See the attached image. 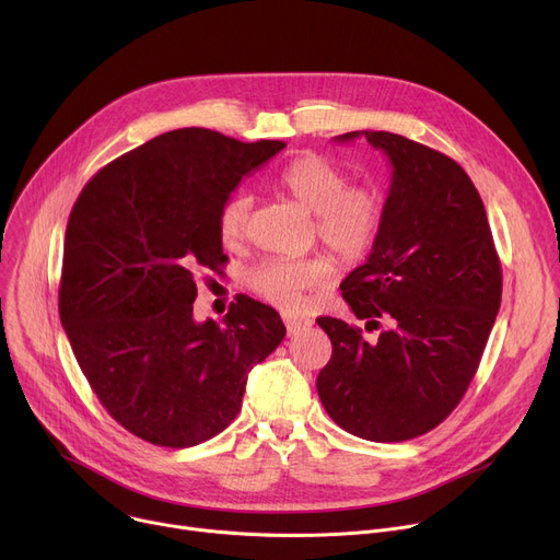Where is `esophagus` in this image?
I'll use <instances>...</instances> for the list:
<instances>
[{"label":"esophagus","instance_id":"34e87169","mask_svg":"<svg viewBox=\"0 0 560 560\" xmlns=\"http://www.w3.org/2000/svg\"><path fill=\"white\" fill-rule=\"evenodd\" d=\"M284 325H287V331L289 336H295L300 331H305L312 327V320L307 318H295V316H284Z\"/></svg>","mask_w":560,"mask_h":560}]
</instances>
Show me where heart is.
<instances>
[{"mask_svg": "<svg viewBox=\"0 0 560 560\" xmlns=\"http://www.w3.org/2000/svg\"><path fill=\"white\" fill-rule=\"evenodd\" d=\"M276 186L316 214V235L342 262H359L376 246L388 201L381 188L370 184H350L348 172L320 154L291 159L278 175ZM250 199L231 197L218 218V231L224 246L235 248L248 237ZM331 276V262L323 255L305 260L273 257L253 269L248 282L284 312L305 307V291L320 287Z\"/></svg>", "mask_w": 560, "mask_h": 560, "instance_id": "heart-1", "label": "heart"}]
</instances>
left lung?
Returning a JSON list of instances; mask_svg holds the SVG:
<instances>
[{
  "instance_id": "left-lung-1",
  "label": "left lung",
  "mask_w": 560,
  "mask_h": 560,
  "mask_svg": "<svg viewBox=\"0 0 560 560\" xmlns=\"http://www.w3.org/2000/svg\"><path fill=\"white\" fill-rule=\"evenodd\" d=\"M365 137L388 156L383 233L342 298L365 329L316 323L331 359L316 378L327 415L370 442H406L440 425L478 372L502 298V269L480 192L451 156L393 132Z\"/></svg>"
}]
</instances>
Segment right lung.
Instances as JSON below:
<instances>
[{
  "instance_id": "right-lung-1",
  "label": "right lung",
  "mask_w": 560,
  "mask_h": 560,
  "mask_svg": "<svg viewBox=\"0 0 560 560\" xmlns=\"http://www.w3.org/2000/svg\"><path fill=\"white\" fill-rule=\"evenodd\" d=\"M282 148L184 127L107 163L73 203L60 320L103 408L154 446L186 448L222 433L242 408L248 372L287 334L278 312L248 295L222 323L192 318L197 273L229 260L222 206Z\"/></svg>"
}]
</instances>
